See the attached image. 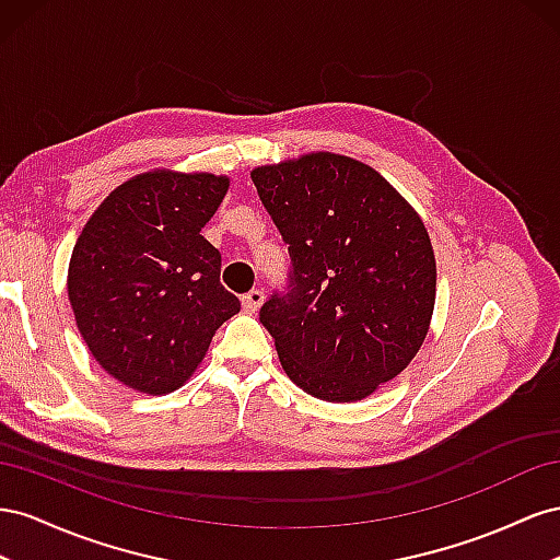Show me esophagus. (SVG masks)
I'll use <instances>...</instances> for the list:
<instances>
[{"label":"esophagus","mask_w":560,"mask_h":560,"mask_svg":"<svg viewBox=\"0 0 560 560\" xmlns=\"http://www.w3.org/2000/svg\"><path fill=\"white\" fill-rule=\"evenodd\" d=\"M262 302H265V293H262L260 289H253V291H248V293L242 298L244 310L250 312V314L258 312V310L262 307Z\"/></svg>","instance_id":"esophagus-1"}]
</instances>
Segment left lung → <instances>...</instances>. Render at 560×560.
I'll return each mask as SVG.
<instances>
[{
	"label": "left lung",
	"mask_w": 560,
	"mask_h": 560,
	"mask_svg": "<svg viewBox=\"0 0 560 560\" xmlns=\"http://www.w3.org/2000/svg\"><path fill=\"white\" fill-rule=\"evenodd\" d=\"M250 178L293 262L291 291L260 310L285 375L322 401L369 398L429 332L436 258L422 218L345 154L310 152Z\"/></svg>",
	"instance_id": "8db88e82"
}]
</instances>
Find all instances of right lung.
I'll list each match as a JSON object with an SVG mask.
<instances>
[{"label":"right lung","instance_id":"right-lung-1","mask_svg":"<svg viewBox=\"0 0 560 560\" xmlns=\"http://www.w3.org/2000/svg\"><path fill=\"white\" fill-rule=\"evenodd\" d=\"M228 175L154 168L112 189L79 234L68 298L79 332L121 385L162 396L183 387L242 302L220 283L201 236Z\"/></svg>","mask_w":560,"mask_h":560}]
</instances>
